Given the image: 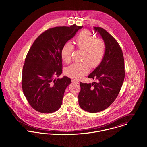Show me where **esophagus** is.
Returning a JSON list of instances; mask_svg holds the SVG:
<instances>
[{"label": "esophagus", "mask_w": 147, "mask_h": 147, "mask_svg": "<svg viewBox=\"0 0 147 147\" xmlns=\"http://www.w3.org/2000/svg\"><path fill=\"white\" fill-rule=\"evenodd\" d=\"M72 83H76V84H78V83H79V81L77 80L72 79Z\"/></svg>", "instance_id": "obj_1"}]
</instances>
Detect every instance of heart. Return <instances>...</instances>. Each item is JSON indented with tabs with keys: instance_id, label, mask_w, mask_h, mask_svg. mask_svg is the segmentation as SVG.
<instances>
[{
	"instance_id": "b5f03b06",
	"label": "heart",
	"mask_w": 147,
	"mask_h": 147,
	"mask_svg": "<svg viewBox=\"0 0 147 147\" xmlns=\"http://www.w3.org/2000/svg\"><path fill=\"white\" fill-rule=\"evenodd\" d=\"M78 49L84 51L83 63H74L68 67L65 74L74 79H79L88 73L89 65L92 68L98 66L102 62L106 53V46L105 41L100 38H95L90 32L84 30L82 31L75 40ZM74 46L67 42L61 49V57L65 63H69L71 59Z\"/></svg>"
}]
</instances>
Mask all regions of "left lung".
I'll use <instances>...</instances> for the list:
<instances>
[{
    "instance_id": "obj_1",
    "label": "left lung",
    "mask_w": 147,
    "mask_h": 147,
    "mask_svg": "<svg viewBox=\"0 0 147 147\" xmlns=\"http://www.w3.org/2000/svg\"><path fill=\"white\" fill-rule=\"evenodd\" d=\"M106 46L105 57L101 64L89 75L97 80L92 83H80L79 104L89 113H97L107 109L117 97L125 76L122 50L116 40L104 29L94 26Z\"/></svg>"
}]
</instances>
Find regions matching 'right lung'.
Returning <instances> with one entry per match:
<instances>
[{"mask_svg":"<svg viewBox=\"0 0 147 147\" xmlns=\"http://www.w3.org/2000/svg\"><path fill=\"white\" fill-rule=\"evenodd\" d=\"M82 26H57L48 29L33 42L25 59L21 85L23 93L34 110L42 113L58 110L62 104L71 79L62 72L61 49Z\"/></svg>","mask_w":147,"mask_h":147,"instance_id":"obj_1","label":"right lung"}]
</instances>
